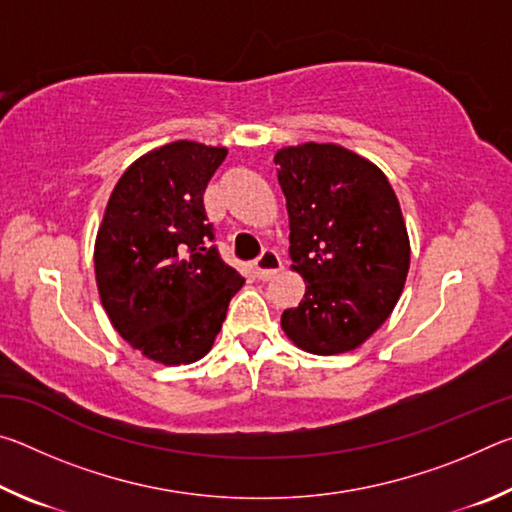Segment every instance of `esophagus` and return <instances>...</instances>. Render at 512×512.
<instances>
[{
	"label": "esophagus",
	"mask_w": 512,
	"mask_h": 512,
	"mask_svg": "<svg viewBox=\"0 0 512 512\" xmlns=\"http://www.w3.org/2000/svg\"><path fill=\"white\" fill-rule=\"evenodd\" d=\"M280 268H282V259L271 248H266L264 253L255 259V273L259 280H271Z\"/></svg>",
	"instance_id": "34e87169"
}]
</instances>
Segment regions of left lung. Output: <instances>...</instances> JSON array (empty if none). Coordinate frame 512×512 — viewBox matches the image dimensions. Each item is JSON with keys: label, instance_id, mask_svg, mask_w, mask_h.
I'll use <instances>...</instances> for the list:
<instances>
[{"label": "left lung", "instance_id": "obj_1", "mask_svg": "<svg viewBox=\"0 0 512 512\" xmlns=\"http://www.w3.org/2000/svg\"><path fill=\"white\" fill-rule=\"evenodd\" d=\"M287 198L291 268L307 284L282 329L311 354H341L391 316L409 273L400 201L377 164L339 144L307 142L275 153Z\"/></svg>", "mask_w": 512, "mask_h": 512}]
</instances>
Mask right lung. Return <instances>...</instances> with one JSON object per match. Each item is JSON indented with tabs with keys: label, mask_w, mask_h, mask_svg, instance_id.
<instances>
[{
	"label": "right lung",
	"mask_w": 512,
	"mask_h": 512,
	"mask_svg": "<svg viewBox=\"0 0 512 512\" xmlns=\"http://www.w3.org/2000/svg\"><path fill=\"white\" fill-rule=\"evenodd\" d=\"M228 149L178 140L137 158L110 194L94 273L112 327L146 359H203L244 277L221 259L205 187Z\"/></svg>",
	"instance_id": "add662e5"
}]
</instances>
